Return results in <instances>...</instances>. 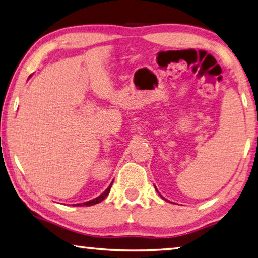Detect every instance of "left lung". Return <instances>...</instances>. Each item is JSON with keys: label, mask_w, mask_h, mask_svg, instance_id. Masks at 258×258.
I'll return each mask as SVG.
<instances>
[{"label": "left lung", "mask_w": 258, "mask_h": 258, "mask_svg": "<svg viewBox=\"0 0 258 258\" xmlns=\"http://www.w3.org/2000/svg\"><path fill=\"white\" fill-rule=\"evenodd\" d=\"M156 190H157V189H156ZM157 192H158V190H157Z\"/></svg>", "instance_id": "obj_1"}]
</instances>
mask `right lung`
Wrapping results in <instances>:
<instances>
[{"mask_svg":"<svg viewBox=\"0 0 258 258\" xmlns=\"http://www.w3.org/2000/svg\"><path fill=\"white\" fill-rule=\"evenodd\" d=\"M113 182V181H112ZM111 185H112V183L110 185H109L107 189H106V191L103 192V194H101L99 196V197H97V198H94V199H92V200H90V202H86V203H83V204H74V206H92V205H95V204H99L100 202H102V200L107 197V196L109 195V192H110V187H111Z\"/></svg>","mask_w":258,"mask_h":258,"instance_id":"add662e5","label":"right lung"}]
</instances>
